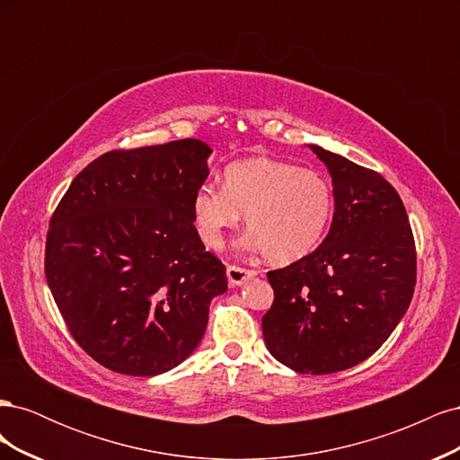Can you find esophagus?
Masks as SVG:
<instances>
[{"mask_svg": "<svg viewBox=\"0 0 460 460\" xmlns=\"http://www.w3.org/2000/svg\"><path fill=\"white\" fill-rule=\"evenodd\" d=\"M226 276H228V282L232 286H242V284H245L249 280V278L257 276V270L235 267V264H230V267L226 269Z\"/></svg>", "mask_w": 460, "mask_h": 460, "instance_id": "obj_1", "label": "esophagus"}]
</instances>
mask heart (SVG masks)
Segmentation results:
<instances>
[{"label": "heart", "mask_w": 460, "mask_h": 460, "mask_svg": "<svg viewBox=\"0 0 460 460\" xmlns=\"http://www.w3.org/2000/svg\"><path fill=\"white\" fill-rule=\"evenodd\" d=\"M201 240L218 249L225 232L240 225L274 264L307 257L323 242L333 211L328 180L311 169L274 157H247L222 171V190L201 186L191 201Z\"/></svg>", "instance_id": "b5f03b06"}]
</instances>
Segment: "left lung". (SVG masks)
I'll list each match as a JSON object with an SVG mask.
<instances>
[{
	"label": "left lung",
	"mask_w": 460,
	"mask_h": 460,
	"mask_svg": "<svg viewBox=\"0 0 460 460\" xmlns=\"http://www.w3.org/2000/svg\"><path fill=\"white\" fill-rule=\"evenodd\" d=\"M309 147L328 166L336 211L313 253L267 272L274 301L262 336L282 365L332 374L378 351L407 313L416 247L405 205L382 174Z\"/></svg>",
	"instance_id": "obj_1"
}]
</instances>
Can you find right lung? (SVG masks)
Returning <instances> with one entry per match:
<instances>
[{
  "label": "right lung",
  "instance_id": "add662e5",
  "mask_svg": "<svg viewBox=\"0 0 460 460\" xmlns=\"http://www.w3.org/2000/svg\"><path fill=\"white\" fill-rule=\"evenodd\" d=\"M201 140L107 151L49 220L46 278L75 341L102 367L157 376L199 345L226 267L193 226Z\"/></svg>",
  "mask_w": 460,
  "mask_h": 460
}]
</instances>
